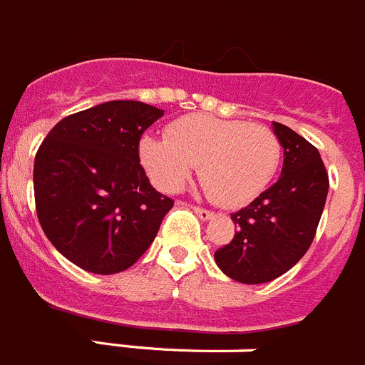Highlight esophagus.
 I'll use <instances>...</instances> for the list:
<instances>
[{
	"instance_id": "1",
	"label": "esophagus",
	"mask_w": 365,
	"mask_h": 365,
	"mask_svg": "<svg viewBox=\"0 0 365 365\" xmlns=\"http://www.w3.org/2000/svg\"><path fill=\"white\" fill-rule=\"evenodd\" d=\"M192 208H194V212L197 214L201 220H210V217L214 216L212 210H208V208H203V207H192Z\"/></svg>"
}]
</instances>
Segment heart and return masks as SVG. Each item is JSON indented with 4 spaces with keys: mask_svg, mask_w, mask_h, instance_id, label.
Instances as JSON below:
<instances>
[{
    "mask_svg": "<svg viewBox=\"0 0 365 365\" xmlns=\"http://www.w3.org/2000/svg\"><path fill=\"white\" fill-rule=\"evenodd\" d=\"M138 155L151 180L164 192H179L199 166L207 194L221 207L251 203L279 170L282 145L262 123L190 114L168 127V138L145 135Z\"/></svg>",
    "mask_w": 365,
    "mask_h": 365,
    "instance_id": "b5f03b06",
    "label": "heart"
}]
</instances>
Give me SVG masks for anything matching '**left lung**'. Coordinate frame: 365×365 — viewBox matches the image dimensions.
Here are the masks:
<instances>
[{
  "mask_svg": "<svg viewBox=\"0 0 365 365\" xmlns=\"http://www.w3.org/2000/svg\"><path fill=\"white\" fill-rule=\"evenodd\" d=\"M273 130L284 149L279 180L230 214L235 238L214 253L221 272L245 284L269 282L304 257L329 194V173L319 151L282 123L273 121Z\"/></svg>",
  "mask_w": 365,
  "mask_h": 365,
  "instance_id": "1",
  "label": "left lung"
}]
</instances>
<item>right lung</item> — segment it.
Returning a JSON list of instances; mask_svg holds the SVG:
<instances>
[{"mask_svg": "<svg viewBox=\"0 0 365 365\" xmlns=\"http://www.w3.org/2000/svg\"><path fill=\"white\" fill-rule=\"evenodd\" d=\"M160 116L148 103H101L58 121L36 151L40 225L86 272L112 275L133 266L173 207L153 188L138 155L144 130Z\"/></svg>", "mask_w": 365, "mask_h": 365, "instance_id": "obj_1", "label": "right lung"}]
</instances>
